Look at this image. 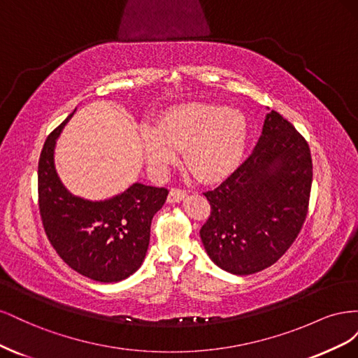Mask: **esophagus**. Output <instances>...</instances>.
<instances>
[{
  "instance_id": "1",
  "label": "esophagus",
  "mask_w": 358,
  "mask_h": 358,
  "mask_svg": "<svg viewBox=\"0 0 358 358\" xmlns=\"http://www.w3.org/2000/svg\"><path fill=\"white\" fill-rule=\"evenodd\" d=\"M185 197H187V191L178 189V188H171L170 192H169L167 201H169V203H179V201H182Z\"/></svg>"
}]
</instances>
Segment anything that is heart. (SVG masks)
I'll use <instances>...</instances> for the list:
<instances>
[{
  "label": "heart",
  "instance_id": "b5f03b06",
  "mask_svg": "<svg viewBox=\"0 0 358 358\" xmlns=\"http://www.w3.org/2000/svg\"><path fill=\"white\" fill-rule=\"evenodd\" d=\"M248 137L241 110L204 101L170 107L157 127L140 128L145 158L154 170H164L183 149V164L200 180H218L236 169Z\"/></svg>",
  "mask_w": 358,
  "mask_h": 358
}]
</instances>
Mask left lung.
<instances>
[{"mask_svg": "<svg viewBox=\"0 0 358 358\" xmlns=\"http://www.w3.org/2000/svg\"><path fill=\"white\" fill-rule=\"evenodd\" d=\"M310 185L306 140L270 110L252 154L218 188L204 192L212 210L200 237L209 258L242 276L275 264L306 220Z\"/></svg>", "mask_w": 358, "mask_h": 358, "instance_id": "8db88e82", "label": "left lung"}]
</instances>
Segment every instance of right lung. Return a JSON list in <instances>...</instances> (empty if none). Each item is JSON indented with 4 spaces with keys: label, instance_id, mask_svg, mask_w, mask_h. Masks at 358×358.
<instances>
[{
    "label": "right lung",
    "instance_id": "add662e5",
    "mask_svg": "<svg viewBox=\"0 0 358 358\" xmlns=\"http://www.w3.org/2000/svg\"><path fill=\"white\" fill-rule=\"evenodd\" d=\"M76 112V110H74ZM74 112L49 134L38 161V208L48 239L76 272L96 282H119L142 266L150 222L169 191L133 183L100 201L71 194L55 169V146Z\"/></svg>",
    "mask_w": 358,
    "mask_h": 358
}]
</instances>
